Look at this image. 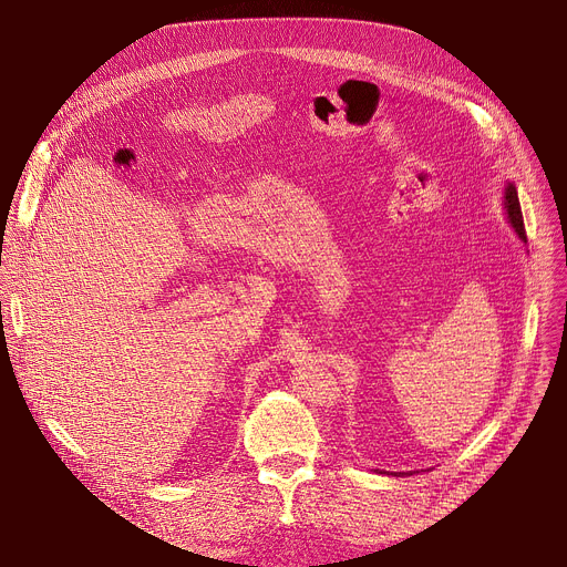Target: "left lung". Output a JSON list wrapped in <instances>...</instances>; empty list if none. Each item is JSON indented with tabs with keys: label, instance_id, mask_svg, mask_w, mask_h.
<instances>
[{
	"label": "left lung",
	"instance_id": "obj_1",
	"mask_svg": "<svg viewBox=\"0 0 567 567\" xmlns=\"http://www.w3.org/2000/svg\"><path fill=\"white\" fill-rule=\"evenodd\" d=\"M505 208H508V218L515 227V231L519 234V238H524L526 241V227H524V218H522V206H519V197H517V190L513 184H508V188H505Z\"/></svg>",
	"mask_w": 567,
	"mask_h": 567
}]
</instances>
